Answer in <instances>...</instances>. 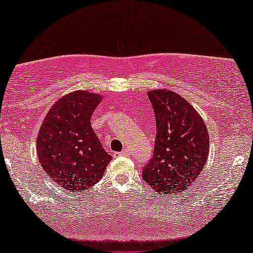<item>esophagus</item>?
<instances>
[{"label":"esophagus","instance_id":"34e87169","mask_svg":"<svg viewBox=\"0 0 253 253\" xmlns=\"http://www.w3.org/2000/svg\"><path fill=\"white\" fill-rule=\"evenodd\" d=\"M115 156H126V155H129V153H128V150H123L122 152H118V153H115L114 154Z\"/></svg>","mask_w":253,"mask_h":253}]
</instances>
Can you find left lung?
<instances>
[{
	"mask_svg": "<svg viewBox=\"0 0 253 253\" xmlns=\"http://www.w3.org/2000/svg\"><path fill=\"white\" fill-rule=\"evenodd\" d=\"M147 95L155 115L156 137L143 179L156 192L178 194L202 173L210 135L202 116L181 95L168 89L151 90Z\"/></svg>",
	"mask_w": 253,
	"mask_h": 253,
	"instance_id": "1",
	"label": "left lung"
}]
</instances>
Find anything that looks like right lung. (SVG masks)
<instances>
[{
  "label": "right lung",
  "mask_w": 253,
  "mask_h": 253,
  "mask_svg": "<svg viewBox=\"0 0 253 253\" xmlns=\"http://www.w3.org/2000/svg\"><path fill=\"white\" fill-rule=\"evenodd\" d=\"M101 100L102 95L90 91L71 92L54 103L40 126V166L48 177L72 192L99 182L112 160L91 127V116Z\"/></svg>",
  "instance_id": "1"
}]
</instances>
